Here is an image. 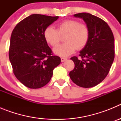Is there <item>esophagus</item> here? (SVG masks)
Instances as JSON below:
<instances>
[{"label": "esophagus", "mask_w": 121, "mask_h": 121, "mask_svg": "<svg viewBox=\"0 0 121 121\" xmlns=\"http://www.w3.org/2000/svg\"><path fill=\"white\" fill-rule=\"evenodd\" d=\"M60 59H61L62 62H63L65 61L66 60H67V59L65 58V57H61V58H60Z\"/></svg>", "instance_id": "obj_1"}]
</instances>
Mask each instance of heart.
<instances>
[{"label": "heart", "instance_id": "heart-1", "mask_svg": "<svg viewBox=\"0 0 121 121\" xmlns=\"http://www.w3.org/2000/svg\"><path fill=\"white\" fill-rule=\"evenodd\" d=\"M65 34V42L53 49L54 54L62 57L68 56L73 54L76 48L82 49L86 45L89 38V29L85 24L68 19L60 22L57 30L53 26H47L43 31V37L49 45L54 47L59 42L60 35Z\"/></svg>", "mask_w": 121, "mask_h": 121}]
</instances>
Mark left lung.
<instances>
[{
    "label": "left lung",
    "instance_id": "left-lung-1",
    "mask_svg": "<svg viewBox=\"0 0 121 121\" xmlns=\"http://www.w3.org/2000/svg\"><path fill=\"white\" fill-rule=\"evenodd\" d=\"M83 19L89 29L87 43L79 56L71 58L74 68L69 73L71 79L78 86L93 87L102 82L107 76L115 58V39L112 30L102 19L90 13L73 15Z\"/></svg>",
    "mask_w": 121,
    "mask_h": 121
}]
</instances>
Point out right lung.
Returning <instances> with one entry per match:
<instances>
[{
	"instance_id": "right-lung-1",
	"label": "right lung",
	"mask_w": 121,
	"mask_h": 121,
	"mask_svg": "<svg viewBox=\"0 0 121 121\" xmlns=\"http://www.w3.org/2000/svg\"><path fill=\"white\" fill-rule=\"evenodd\" d=\"M59 16L35 14L17 25L10 39L9 59L15 76L30 88H41L50 82L60 58L53 56L43 31Z\"/></svg>"
}]
</instances>
